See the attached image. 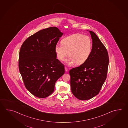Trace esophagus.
<instances>
[{
  "label": "esophagus",
  "instance_id": "esophagus-1",
  "mask_svg": "<svg viewBox=\"0 0 128 128\" xmlns=\"http://www.w3.org/2000/svg\"><path fill=\"white\" fill-rule=\"evenodd\" d=\"M65 72H68V68L66 67H65Z\"/></svg>",
  "mask_w": 128,
  "mask_h": 128
}]
</instances>
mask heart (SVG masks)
I'll list each match as a JSON object with an SVG mask.
<instances>
[{
	"mask_svg": "<svg viewBox=\"0 0 128 128\" xmlns=\"http://www.w3.org/2000/svg\"><path fill=\"white\" fill-rule=\"evenodd\" d=\"M62 44H57L55 51L57 58L63 61L68 56V64L75 62L80 65L86 62L92 52V42L89 36L80 33L73 34L63 38Z\"/></svg>",
	"mask_w": 128,
	"mask_h": 128,
	"instance_id": "b5f03b06",
	"label": "heart"
}]
</instances>
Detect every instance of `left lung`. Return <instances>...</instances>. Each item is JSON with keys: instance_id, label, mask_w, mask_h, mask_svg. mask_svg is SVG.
I'll list each match as a JSON object with an SVG mask.
<instances>
[{"instance_id": "1", "label": "left lung", "mask_w": 128, "mask_h": 128, "mask_svg": "<svg viewBox=\"0 0 128 128\" xmlns=\"http://www.w3.org/2000/svg\"><path fill=\"white\" fill-rule=\"evenodd\" d=\"M92 40V52L86 61L69 70L71 90L80 100L92 99L99 94L106 80L108 53L94 32L89 31Z\"/></svg>"}]
</instances>
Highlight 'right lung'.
Returning a JSON list of instances; mask_svg holds the SVG:
<instances>
[{"mask_svg": "<svg viewBox=\"0 0 128 128\" xmlns=\"http://www.w3.org/2000/svg\"><path fill=\"white\" fill-rule=\"evenodd\" d=\"M62 34L56 27H49L29 36L21 46L20 73L25 86L36 97L44 98L50 96L56 82L65 72L55 51Z\"/></svg>", "mask_w": 128, "mask_h": 128, "instance_id": "obj_1", "label": "right lung"}]
</instances>
